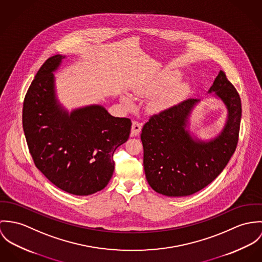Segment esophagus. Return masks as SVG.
I'll use <instances>...</instances> for the list:
<instances>
[{"label":"esophagus","instance_id":"34e87169","mask_svg":"<svg viewBox=\"0 0 262 262\" xmlns=\"http://www.w3.org/2000/svg\"><path fill=\"white\" fill-rule=\"evenodd\" d=\"M142 129V123H140L139 121H133V125H132V136L133 137H137L140 132Z\"/></svg>","mask_w":262,"mask_h":262}]
</instances>
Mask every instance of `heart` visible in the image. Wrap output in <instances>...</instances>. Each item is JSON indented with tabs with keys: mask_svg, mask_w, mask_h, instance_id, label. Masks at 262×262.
<instances>
[{
	"mask_svg": "<svg viewBox=\"0 0 262 262\" xmlns=\"http://www.w3.org/2000/svg\"><path fill=\"white\" fill-rule=\"evenodd\" d=\"M179 76L180 73L178 71H169L152 81L134 88L133 91L137 96H150L156 94L147 102V111L151 114H161L176 104L189 89V83L186 81H180L169 88L167 87L177 80ZM120 100L126 107L134 105L133 99L126 94H123Z\"/></svg>",
	"mask_w": 262,
	"mask_h": 262,
	"instance_id": "1",
	"label": "heart"
}]
</instances>
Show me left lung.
Wrapping results in <instances>:
<instances>
[{
	"label": "left lung",
	"instance_id": "obj_1",
	"mask_svg": "<svg viewBox=\"0 0 262 262\" xmlns=\"http://www.w3.org/2000/svg\"><path fill=\"white\" fill-rule=\"evenodd\" d=\"M227 110L222 130L202 140L190 129L200 99H188L150 117L142 129L144 169L154 191L168 197L190 196L209 185L226 167L238 143L241 100L220 70L208 90Z\"/></svg>",
	"mask_w": 262,
	"mask_h": 262
}]
</instances>
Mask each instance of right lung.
<instances>
[{
    "instance_id": "add662e5",
    "label": "right lung",
    "mask_w": 262,
    "mask_h": 262,
    "mask_svg": "<svg viewBox=\"0 0 262 262\" xmlns=\"http://www.w3.org/2000/svg\"><path fill=\"white\" fill-rule=\"evenodd\" d=\"M66 58L54 55L37 72L23 104V129L35 166L59 189L76 196L108 184L114 152L124 144L132 121L115 117L100 104L71 112L57 97L54 72Z\"/></svg>"
}]
</instances>
